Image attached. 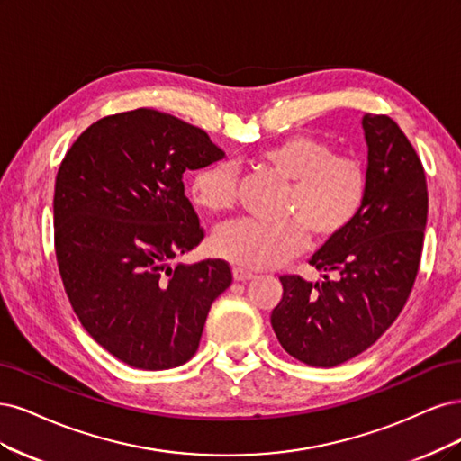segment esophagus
<instances>
[{
	"label": "esophagus",
	"instance_id": "1",
	"mask_svg": "<svg viewBox=\"0 0 461 461\" xmlns=\"http://www.w3.org/2000/svg\"><path fill=\"white\" fill-rule=\"evenodd\" d=\"M255 276H252L250 272H247V270H241V268H233V279L235 281H249V279H252Z\"/></svg>",
	"mask_w": 461,
	"mask_h": 461
}]
</instances>
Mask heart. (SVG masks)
<instances>
[{
  "label": "heart",
  "mask_w": 461,
  "mask_h": 461,
  "mask_svg": "<svg viewBox=\"0 0 461 461\" xmlns=\"http://www.w3.org/2000/svg\"><path fill=\"white\" fill-rule=\"evenodd\" d=\"M257 160L291 182L279 206L285 220L230 221L211 240L216 257L247 270L274 268L306 249L308 233L328 243L360 214L367 193L366 167L352 155L335 153L328 141L296 133L264 147ZM235 195L237 174L230 162H214L193 176L191 199L204 212L230 211Z\"/></svg>",
  "instance_id": "1"
}]
</instances>
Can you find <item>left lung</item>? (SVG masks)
Segmentation results:
<instances>
[{
    "instance_id": "left-lung-1",
    "label": "left lung",
    "mask_w": 461,
    "mask_h": 461,
    "mask_svg": "<svg viewBox=\"0 0 461 461\" xmlns=\"http://www.w3.org/2000/svg\"><path fill=\"white\" fill-rule=\"evenodd\" d=\"M362 128V211L312 257L321 284L281 276L284 296L272 312L281 347L316 367L339 366L374 345L402 312L420 270L429 204L421 160L393 118L364 114Z\"/></svg>"
}]
</instances>
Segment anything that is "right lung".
Listing matches in <instances>:
<instances>
[{"instance_id":"add662e5","label":"right lung","mask_w":461,"mask_h":461,"mask_svg":"<svg viewBox=\"0 0 461 461\" xmlns=\"http://www.w3.org/2000/svg\"><path fill=\"white\" fill-rule=\"evenodd\" d=\"M220 158L204 130L136 109L94 122L59 167L55 255L67 296L84 330L131 367L185 364L231 285L220 258L168 266L204 237L184 172Z\"/></svg>"}]
</instances>
